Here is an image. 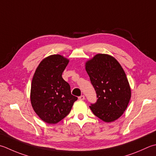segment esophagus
Segmentation results:
<instances>
[{"mask_svg": "<svg viewBox=\"0 0 156 156\" xmlns=\"http://www.w3.org/2000/svg\"><path fill=\"white\" fill-rule=\"evenodd\" d=\"M78 99L79 100H84L85 99V97L84 95H81L78 97Z\"/></svg>", "mask_w": 156, "mask_h": 156, "instance_id": "esophagus-1", "label": "esophagus"}]
</instances>
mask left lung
I'll list each match as a JSON object with an SVG mask.
<instances>
[{"mask_svg":"<svg viewBox=\"0 0 156 156\" xmlns=\"http://www.w3.org/2000/svg\"><path fill=\"white\" fill-rule=\"evenodd\" d=\"M86 70L97 94V101L90 108L97 117L106 122L120 118L129 104L130 88L124 69L117 60L97 54L86 63Z\"/></svg>","mask_w":156,"mask_h":156,"instance_id":"left-lung-1","label":"left lung"}]
</instances>
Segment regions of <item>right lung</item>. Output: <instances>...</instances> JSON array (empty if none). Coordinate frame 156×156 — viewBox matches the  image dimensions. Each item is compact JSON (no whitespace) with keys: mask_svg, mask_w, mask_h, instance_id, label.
Instances as JSON below:
<instances>
[{"mask_svg":"<svg viewBox=\"0 0 156 156\" xmlns=\"http://www.w3.org/2000/svg\"><path fill=\"white\" fill-rule=\"evenodd\" d=\"M69 61L59 55L45 58L34 75L30 99L34 110L48 124L59 122L69 114L77 97L62 78Z\"/></svg>","mask_w":156,"mask_h":156,"instance_id":"1","label":"right lung"}]
</instances>
